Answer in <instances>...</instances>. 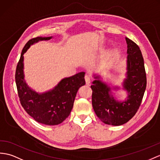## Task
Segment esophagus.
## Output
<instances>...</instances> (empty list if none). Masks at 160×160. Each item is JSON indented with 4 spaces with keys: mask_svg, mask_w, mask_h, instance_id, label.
I'll return each mask as SVG.
<instances>
[{
    "mask_svg": "<svg viewBox=\"0 0 160 160\" xmlns=\"http://www.w3.org/2000/svg\"><path fill=\"white\" fill-rule=\"evenodd\" d=\"M85 83L86 84H89L91 82V77L89 75H85Z\"/></svg>",
    "mask_w": 160,
    "mask_h": 160,
    "instance_id": "34e87169",
    "label": "esophagus"
}]
</instances>
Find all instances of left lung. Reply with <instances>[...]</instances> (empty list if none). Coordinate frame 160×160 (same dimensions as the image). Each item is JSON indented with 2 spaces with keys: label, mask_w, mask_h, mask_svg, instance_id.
<instances>
[{
  "label": "left lung",
  "mask_w": 160,
  "mask_h": 160,
  "mask_svg": "<svg viewBox=\"0 0 160 160\" xmlns=\"http://www.w3.org/2000/svg\"><path fill=\"white\" fill-rule=\"evenodd\" d=\"M127 49L126 78L123 88L128 92L127 99L116 100L111 94V88L99 80V76L91 85L92 106L96 115L102 122L112 126H121L127 123L136 113L147 86V77L144 60L139 47L126 37ZM114 89H118V87Z\"/></svg>",
  "instance_id": "obj_1"
}]
</instances>
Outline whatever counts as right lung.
I'll list each match as a JSON object with an SVG mask.
<instances>
[{
	"label": "right lung",
	"instance_id": "obj_1",
	"mask_svg": "<svg viewBox=\"0 0 160 160\" xmlns=\"http://www.w3.org/2000/svg\"><path fill=\"white\" fill-rule=\"evenodd\" d=\"M52 38H33L25 45L17 65L15 82L20 103L27 113L38 123L55 126L63 122L71 113L78 89L85 81V72H81L64 78L52 89L44 93H38L28 87L24 80V54L30 45Z\"/></svg>",
	"mask_w": 160,
	"mask_h": 160
}]
</instances>
